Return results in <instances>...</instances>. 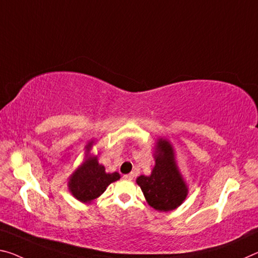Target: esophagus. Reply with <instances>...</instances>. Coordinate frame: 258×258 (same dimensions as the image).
<instances>
[{"label":"esophagus","mask_w":258,"mask_h":258,"mask_svg":"<svg viewBox=\"0 0 258 258\" xmlns=\"http://www.w3.org/2000/svg\"><path fill=\"white\" fill-rule=\"evenodd\" d=\"M133 178H134V173H128L124 175V179H126V180H132Z\"/></svg>","instance_id":"34e87169"}]
</instances>
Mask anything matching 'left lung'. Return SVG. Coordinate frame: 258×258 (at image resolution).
Segmentation results:
<instances>
[{
    "label": "left lung",
    "instance_id": "obj_1",
    "mask_svg": "<svg viewBox=\"0 0 258 258\" xmlns=\"http://www.w3.org/2000/svg\"><path fill=\"white\" fill-rule=\"evenodd\" d=\"M155 165L150 175H139L140 186L147 203L157 211H171L181 206L188 195V187L175 161L171 142L158 138L154 147Z\"/></svg>",
    "mask_w": 258,
    "mask_h": 258
}]
</instances>
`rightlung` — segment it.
I'll use <instances>...</instances> for the list:
<instances>
[{
	"mask_svg": "<svg viewBox=\"0 0 258 258\" xmlns=\"http://www.w3.org/2000/svg\"><path fill=\"white\" fill-rule=\"evenodd\" d=\"M94 144L95 140L86 144L84 162L68 179L70 193L73 198L83 203H91L104 193L110 183L120 179V174L118 172H105V167L99 163L97 155L91 153Z\"/></svg>",
	"mask_w": 258,
	"mask_h": 258,
	"instance_id": "obj_1",
	"label": "right lung"
}]
</instances>
